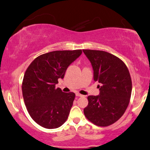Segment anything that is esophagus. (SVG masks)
<instances>
[{
    "label": "esophagus",
    "instance_id": "1",
    "mask_svg": "<svg viewBox=\"0 0 150 150\" xmlns=\"http://www.w3.org/2000/svg\"><path fill=\"white\" fill-rule=\"evenodd\" d=\"M76 95L77 96H83V95H82V94H80V93H77L76 94Z\"/></svg>",
    "mask_w": 150,
    "mask_h": 150
}]
</instances>
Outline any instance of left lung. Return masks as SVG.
I'll return each mask as SVG.
<instances>
[{"mask_svg":"<svg viewBox=\"0 0 150 150\" xmlns=\"http://www.w3.org/2000/svg\"><path fill=\"white\" fill-rule=\"evenodd\" d=\"M91 62L94 80L101 86L100 95L88 96L84 109L86 119L94 125L107 127L125 113L130 101L132 82L125 64L118 57L100 50H83Z\"/></svg>","mask_w":150,"mask_h":150,"instance_id":"8db88e82","label":"left lung"}]
</instances>
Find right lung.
<instances>
[{
  "instance_id": "obj_1",
  "label": "right lung",
  "mask_w": 150,
  "mask_h": 150,
  "mask_svg": "<svg viewBox=\"0 0 150 150\" xmlns=\"http://www.w3.org/2000/svg\"><path fill=\"white\" fill-rule=\"evenodd\" d=\"M81 50L46 53L37 57L25 71L22 93L29 114L38 125L56 129L67 120L75 94L56 88L70 64L82 54Z\"/></svg>"
}]
</instances>
